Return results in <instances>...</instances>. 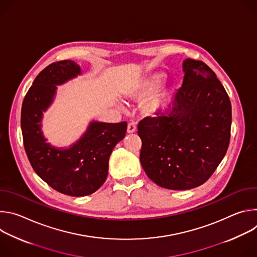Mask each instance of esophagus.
Returning <instances> with one entry per match:
<instances>
[{"mask_svg": "<svg viewBox=\"0 0 257 257\" xmlns=\"http://www.w3.org/2000/svg\"><path fill=\"white\" fill-rule=\"evenodd\" d=\"M136 131V124L134 122H131L127 126V132L128 133H133Z\"/></svg>", "mask_w": 257, "mask_h": 257, "instance_id": "1", "label": "esophagus"}]
</instances>
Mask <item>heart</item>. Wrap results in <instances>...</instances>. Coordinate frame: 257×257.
<instances>
[{
    "label": "heart",
    "instance_id": "b5f03b06",
    "mask_svg": "<svg viewBox=\"0 0 257 257\" xmlns=\"http://www.w3.org/2000/svg\"><path fill=\"white\" fill-rule=\"evenodd\" d=\"M162 77L163 76L161 74H158L150 78L141 80L140 82H138L136 85H134L131 89L127 91L126 93L127 96L133 99H141L145 97L158 87V85L161 83ZM164 96H165V92L163 90H158L154 92L152 95H150L143 101L141 105L142 112L146 115L155 114L161 106Z\"/></svg>",
    "mask_w": 257,
    "mask_h": 257
}]
</instances>
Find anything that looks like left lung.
Listing matches in <instances>:
<instances>
[{"label":"left lung","mask_w":257,"mask_h":257,"mask_svg":"<svg viewBox=\"0 0 257 257\" xmlns=\"http://www.w3.org/2000/svg\"><path fill=\"white\" fill-rule=\"evenodd\" d=\"M182 87L169 108L138 124L140 163L159 186L188 190L202 185L224 159L231 137L232 106L215 73L186 59Z\"/></svg>","instance_id":"1"}]
</instances>
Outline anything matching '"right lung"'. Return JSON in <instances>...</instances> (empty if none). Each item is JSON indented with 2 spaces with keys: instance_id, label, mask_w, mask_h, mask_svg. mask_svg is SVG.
Listing matches in <instances>:
<instances>
[{
  "instance_id": "1",
  "label": "right lung",
  "mask_w": 257,
  "mask_h": 257,
  "mask_svg": "<svg viewBox=\"0 0 257 257\" xmlns=\"http://www.w3.org/2000/svg\"><path fill=\"white\" fill-rule=\"evenodd\" d=\"M80 67L71 60L52 63L36 76L21 108L23 144L29 163L56 191L69 196H85L104 183L108 159L127 131V123L92 122L85 134L68 150L55 149L43 136V112L52 103L56 85L80 74Z\"/></svg>"
}]
</instances>
